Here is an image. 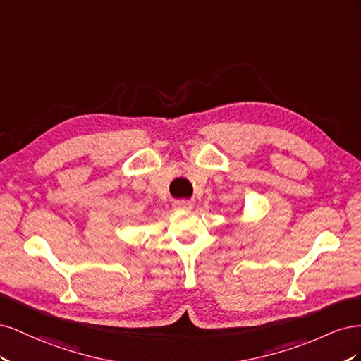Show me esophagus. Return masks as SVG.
Listing matches in <instances>:
<instances>
[{"label":"esophagus","instance_id":"1","mask_svg":"<svg viewBox=\"0 0 361 361\" xmlns=\"http://www.w3.org/2000/svg\"><path fill=\"white\" fill-rule=\"evenodd\" d=\"M174 206H176L178 209H191L192 202H190V200H178V202H174Z\"/></svg>","mask_w":361,"mask_h":361}]
</instances>
